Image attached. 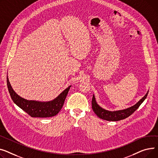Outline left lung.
Returning <instances> with one entry per match:
<instances>
[{
    "mask_svg": "<svg viewBox=\"0 0 158 158\" xmlns=\"http://www.w3.org/2000/svg\"><path fill=\"white\" fill-rule=\"evenodd\" d=\"M148 92H149V91L147 92V94L136 104L133 106L122 110L114 111V112H111V111L105 110L100 107L97 104L95 97L93 95L92 99V108L94 112L97 115V116H98V117L108 120V121H118V120L124 119L133 114L146 99Z\"/></svg>",
    "mask_w": 158,
    "mask_h": 158,
    "instance_id": "8db88e82",
    "label": "left lung"
}]
</instances>
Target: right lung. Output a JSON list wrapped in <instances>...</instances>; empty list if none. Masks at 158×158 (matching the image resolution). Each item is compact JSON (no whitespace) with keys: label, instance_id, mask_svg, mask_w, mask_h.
<instances>
[{"label":"right lung","instance_id":"right-lung-1","mask_svg":"<svg viewBox=\"0 0 158 158\" xmlns=\"http://www.w3.org/2000/svg\"><path fill=\"white\" fill-rule=\"evenodd\" d=\"M7 85L14 103L32 117H50L56 115L62 108L71 87V86L68 87L52 101L40 102L27 100L18 96L11 87L8 77H7Z\"/></svg>","mask_w":158,"mask_h":158}]
</instances>
